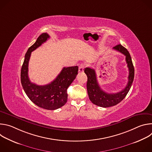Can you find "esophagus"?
Segmentation results:
<instances>
[{
  "label": "esophagus",
  "instance_id": "34e87169",
  "mask_svg": "<svg viewBox=\"0 0 152 152\" xmlns=\"http://www.w3.org/2000/svg\"><path fill=\"white\" fill-rule=\"evenodd\" d=\"M85 67V65L84 64H81L80 66H79V72L80 73L83 72Z\"/></svg>",
  "mask_w": 152,
  "mask_h": 152
}]
</instances>
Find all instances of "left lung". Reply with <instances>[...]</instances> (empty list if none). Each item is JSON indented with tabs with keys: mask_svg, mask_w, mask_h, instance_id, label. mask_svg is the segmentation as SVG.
Wrapping results in <instances>:
<instances>
[{
	"mask_svg": "<svg viewBox=\"0 0 152 152\" xmlns=\"http://www.w3.org/2000/svg\"><path fill=\"white\" fill-rule=\"evenodd\" d=\"M113 49L121 53L126 56V61L129 69L128 82L123 90L117 93L110 94L106 93L100 87L95 70L86 67L84 70L88 77L86 88L90 100L94 104L103 107L115 106L122 101L131 89L134 78V67L131 56L128 50L121 45L115 46L113 48Z\"/></svg>",
	"mask_w": 152,
	"mask_h": 152,
	"instance_id": "obj_1",
	"label": "left lung"
}]
</instances>
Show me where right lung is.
Instances as JSON below:
<instances>
[{
    "label": "right lung",
    "instance_id": "obj_1",
    "mask_svg": "<svg viewBox=\"0 0 152 152\" xmlns=\"http://www.w3.org/2000/svg\"><path fill=\"white\" fill-rule=\"evenodd\" d=\"M49 38L48 34L42 33L28 49L21 69V83L25 93L34 103L43 109L55 110L66 103L68 97L67 90L78 73V67H64L56 78L46 85H38L30 81L28 64L31 52Z\"/></svg>",
    "mask_w": 152,
    "mask_h": 152
}]
</instances>
